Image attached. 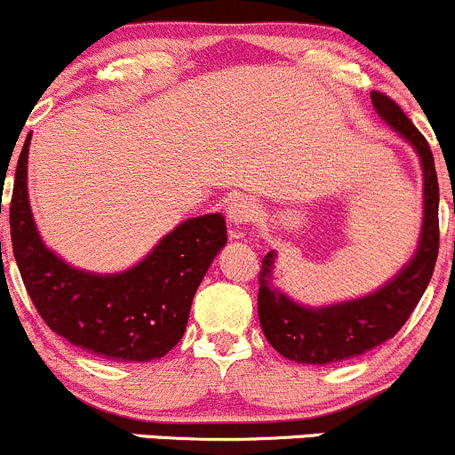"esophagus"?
<instances>
[{
	"label": "esophagus",
	"instance_id": "esophagus-1",
	"mask_svg": "<svg viewBox=\"0 0 455 455\" xmlns=\"http://www.w3.org/2000/svg\"><path fill=\"white\" fill-rule=\"evenodd\" d=\"M259 214V208L251 199L247 196H234L228 205V221L229 226L234 228H243V226H250L251 221L256 219Z\"/></svg>",
	"mask_w": 455,
	"mask_h": 455
}]
</instances>
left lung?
Here are the masks:
<instances>
[{
	"instance_id": "1",
	"label": "left lung",
	"mask_w": 455,
	"mask_h": 455,
	"mask_svg": "<svg viewBox=\"0 0 455 455\" xmlns=\"http://www.w3.org/2000/svg\"><path fill=\"white\" fill-rule=\"evenodd\" d=\"M376 112L403 134L422 164L425 174V221L418 251L407 267L365 299L307 309L296 305L272 285L274 251L263 256L259 274V321L267 343L281 356L307 365H330L361 356L394 339L407 323L418 300L425 294L438 259V174L434 155L420 130L400 110L398 103L382 92H371Z\"/></svg>"
}]
</instances>
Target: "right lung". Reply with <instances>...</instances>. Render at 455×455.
Instances as JSON below:
<instances>
[{"label":"right lung","mask_w":455,"mask_h":455,"mask_svg":"<svg viewBox=\"0 0 455 455\" xmlns=\"http://www.w3.org/2000/svg\"><path fill=\"white\" fill-rule=\"evenodd\" d=\"M28 146L30 134L15 170L11 241L39 316L68 343L108 361L164 358L181 340L196 287L226 245V219L205 214L183 221L124 274L81 272L52 254L35 228L26 188Z\"/></svg>","instance_id":"obj_1"}]
</instances>
